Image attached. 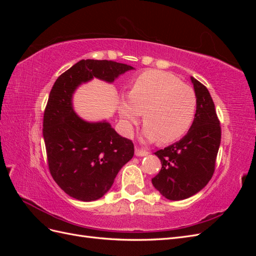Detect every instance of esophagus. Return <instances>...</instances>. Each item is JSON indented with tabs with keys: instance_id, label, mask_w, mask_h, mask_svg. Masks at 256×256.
Here are the masks:
<instances>
[{
	"instance_id": "obj_1",
	"label": "esophagus",
	"mask_w": 256,
	"mask_h": 256,
	"mask_svg": "<svg viewBox=\"0 0 256 256\" xmlns=\"http://www.w3.org/2000/svg\"><path fill=\"white\" fill-rule=\"evenodd\" d=\"M147 154H148V152L147 150L140 148V147H136V156L143 157V156H147Z\"/></svg>"
}]
</instances>
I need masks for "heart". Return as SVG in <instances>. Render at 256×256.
I'll return each instance as SVG.
<instances>
[{
    "label": "heart",
    "instance_id": "obj_1",
    "mask_svg": "<svg viewBox=\"0 0 256 256\" xmlns=\"http://www.w3.org/2000/svg\"><path fill=\"white\" fill-rule=\"evenodd\" d=\"M196 106L194 90L180 78L166 72L147 70L131 82L129 96L122 97L118 111L128 136L143 113L144 136L150 141L170 144L190 130Z\"/></svg>",
    "mask_w": 256,
    "mask_h": 256
}]
</instances>
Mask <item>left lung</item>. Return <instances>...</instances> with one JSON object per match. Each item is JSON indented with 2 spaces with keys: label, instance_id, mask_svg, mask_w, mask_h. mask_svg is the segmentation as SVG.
<instances>
[{
  "label": "left lung",
  "instance_id": "1",
  "mask_svg": "<svg viewBox=\"0 0 256 256\" xmlns=\"http://www.w3.org/2000/svg\"><path fill=\"white\" fill-rule=\"evenodd\" d=\"M198 98L196 114L180 141L159 150L160 172L152 182L166 198L180 200L194 196L212 180L221 142V126L207 88L191 78Z\"/></svg>",
  "mask_w": 256,
  "mask_h": 256
}]
</instances>
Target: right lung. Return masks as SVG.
Listing matches in <instances>:
<instances>
[{
	"mask_svg": "<svg viewBox=\"0 0 256 256\" xmlns=\"http://www.w3.org/2000/svg\"><path fill=\"white\" fill-rule=\"evenodd\" d=\"M130 69L106 60H82L62 74L50 92L42 132L51 176L68 196L90 202L110 190L116 175L134 157V146L109 122H86L74 112L76 86L92 78L113 82Z\"/></svg>",
	"mask_w": 256,
	"mask_h": 256,
	"instance_id": "add662e5",
	"label": "right lung"
}]
</instances>
